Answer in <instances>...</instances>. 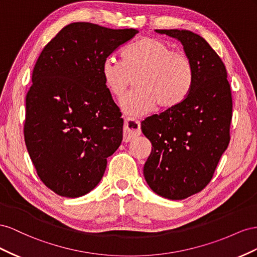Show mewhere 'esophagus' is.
<instances>
[{
    "label": "esophagus",
    "instance_id": "obj_1",
    "mask_svg": "<svg viewBox=\"0 0 257 257\" xmlns=\"http://www.w3.org/2000/svg\"><path fill=\"white\" fill-rule=\"evenodd\" d=\"M140 135H141L140 122L136 120L135 118H131V117H128V118L124 119L123 134H122L123 142H131Z\"/></svg>",
    "mask_w": 257,
    "mask_h": 257
}]
</instances>
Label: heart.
<instances>
[{"mask_svg":"<svg viewBox=\"0 0 257 257\" xmlns=\"http://www.w3.org/2000/svg\"><path fill=\"white\" fill-rule=\"evenodd\" d=\"M102 77L109 93L120 98L133 84L136 88L120 100L122 111L142 116L158 107L170 109L185 100L192 87L194 65L189 56L173 50L156 38H143L121 51V60L108 56L102 62Z\"/></svg>","mask_w":257,"mask_h":257,"instance_id":"b5f03b06","label":"heart"}]
</instances>
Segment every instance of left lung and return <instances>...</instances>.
Wrapping results in <instances>:
<instances>
[{"label": "left lung", "mask_w": 257, "mask_h": 257, "mask_svg": "<svg viewBox=\"0 0 257 257\" xmlns=\"http://www.w3.org/2000/svg\"><path fill=\"white\" fill-rule=\"evenodd\" d=\"M156 32L182 43L194 78L182 103L142 121L153 145L143 173L156 194L182 200L209 184L229 144L231 91L222 59L200 35L178 29Z\"/></svg>", "instance_id": "8db88e82"}]
</instances>
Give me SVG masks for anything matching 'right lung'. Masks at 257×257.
<instances>
[{
    "label": "right lung",
    "mask_w": 257,
    "mask_h": 257,
    "mask_svg": "<svg viewBox=\"0 0 257 257\" xmlns=\"http://www.w3.org/2000/svg\"><path fill=\"white\" fill-rule=\"evenodd\" d=\"M137 33L73 23L44 47L34 65L26 97L25 142L39 178L57 195L89 193L121 143V113L101 67Z\"/></svg>",
    "instance_id": "right-lung-1"
}]
</instances>
